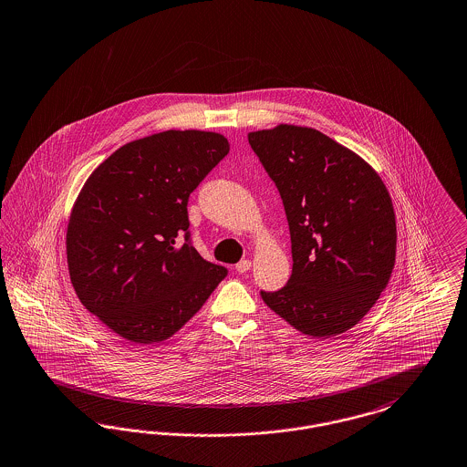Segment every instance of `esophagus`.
I'll return each instance as SVG.
<instances>
[{
	"label": "esophagus",
	"mask_w": 467,
	"mask_h": 467,
	"mask_svg": "<svg viewBox=\"0 0 467 467\" xmlns=\"http://www.w3.org/2000/svg\"><path fill=\"white\" fill-rule=\"evenodd\" d=\"M250 267H252V262H250V261L238 262V264H236V265H234V269H236V273H240V275H242V273H246V271H248V269H250Z\"/></svg>",
	"instance_id": "34e87169"
}]
</instances>
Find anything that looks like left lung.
Here are the masks:
<instances>
[{
	"label": "left lung",
	"mask_w": 467,
	"mask_h": 467,
	"mask_svg": "<svg viewBox=\"0 0 467 467\" xmlns=\"http://www.w3.org/2000/svg\"><path fill=\"white\" fill-rule=\"evenodd\" d=\"M248 142L280 191L292 240V276L262 300L302 334H344L391 278L396 217L379 173L325 133L278 125Z\"/></svg>",
	"instance_id": "8db88e82"
}]
</instances>
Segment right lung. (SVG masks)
<instances>
[{"label": "right lung", "instance_id": "1", "mask_svg": "<svg viewBox=\"0 0 467 467\" xmlns=\"http://www.w3.org/2000/svg\"><path fill=\"white\" fill-rule=\"evenodd\" d=\"M227 152L215 131H160L114 150L81 187L66 234L69 276L114 334L161 342L224 280L227 269L189 243L187 200ZM182 232L187 243L175 247Z\"/></svg>", "mask_w": 467, "mask_h": 467}]
</instances>
